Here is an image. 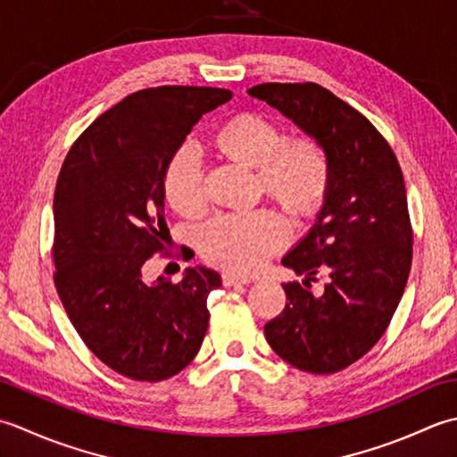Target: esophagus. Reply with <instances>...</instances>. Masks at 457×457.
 <instances>
[{"instance_id": "34e87169", "label": "esophagus", "mask_w": 457, "mask_h": 457, "mask_svg": "<svg viewBox=\"0 0 457 457\" xmlns=\"http://www.w3.org/2000/svg\"><path fill=\"white\" fill-rule=\"evenodd\" d=\"M222 284H225V286H240V284H250V278H245V276H237V274L225 272V274H222Z\"/></svg>"}]
</instances>
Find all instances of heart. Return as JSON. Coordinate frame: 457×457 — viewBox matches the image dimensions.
<instances>
[{"label":"heart","instance_id":"heart-1","mask_svg":"<svg viewBox=\"0 0 457 457\" xmlns=\"http://www.w3.org/2000/svg\"><path fill=\"white\" fill-rule=\"evenodd\" d=\"M212 150L222 160L254 170V185L295 220L313 217L328 197L331 163L315 137H286L276 120L256 112L228 118L215 136ZM165 199L181 217L197 219L207 209L203 170L197 157L183 152L165 175ZM287 227L274 211L242 217H219L201 237V253L209 262L235 274H254L270 256L286 246Z\"/></svg>","mask_w":457,"mask_h":457}]
</instances>
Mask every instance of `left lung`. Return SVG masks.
Masks as SVG:
<instances>
[{
  "instance_id": "obj_1",
  "label": "left lung",
  "mask_w": 457,
  "mask_h": 457,
  "mask_svg": "<svg viewBox=\"0 0 457 457\" xmlns=\"http://www.w3.org/2000/svg\"><path fill=\"white\" fill-rule=\"evenodd\" d=\"M250 96L282 112L325 147L331 183L315 225L282 258L305 280L284 284V312L264 325L292 367L331 375L383 337L412 264V227L395 152L369 120L315 82H264ZM328 282L311 292L314 276Z\"/></svg>"
}]
</instances>
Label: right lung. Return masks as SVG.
<instances>
[{"label":"right lung","instance_id":"right-lung-1","mask_svg":"<svg viewBox=\"0 0 457 457\" xmlns=\"http://www.w3.org/2000/svg\"><path fill=\"white\" fill-rule=\"evenodd\" d=\"M232 92L209 87L137 90L72 144L54 189V286L87 347L128 378L160 383L197 355L209 328L215 270L187 268L173 284L144 282L165 253V173L203 114Z\"/></svg>","mask_w":457,"mask_h":457}]
</instances>
